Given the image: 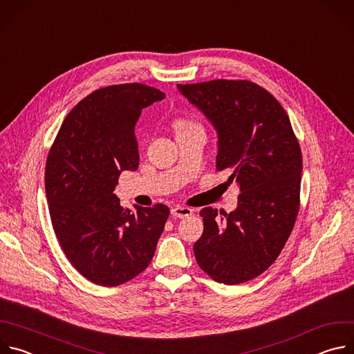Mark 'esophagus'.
<instances>
[{"label": "esophagus", "mask_w": 354, "mask_h": 354, "mask_svg": "<svg viewBox=\"0 0 354 354\" xmlns=\"http://www.w3.org/2000/svg\"><path fill=\"white\" fill-rule=\"evenodd\" d=\"M171 214L174 217H178V218H185V217H189L193 214V210L189 209V207H185V206H176L171 210Z\"/></svg>", "instance_id": "esophagus-1"}]
</instances>
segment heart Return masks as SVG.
I'll list each match as a JSON object with an SVG mask.
<instances>
[{"instance_id": "1", "label": "heart", "mask_w": 354, "mask_h": 354, "mask_svg": "<svg viewBox=\"0 0 354 354\" xmlns=\"http://www.w3.org/2000/svg\"><path fill=\"white\" fill-rule=\"evenodd\" d=\"M174 129L176 131V134H180V133H186V131H190V130H194V129H201V126L190 119H185V118H178L174 120Z\"/></svg>"}]
</instances>
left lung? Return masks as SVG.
I'll return each mask as SVG.
<instances>
[{
    "label": "left lung",
    "instance_id": "8db88e82",
    "mask_svg": "<svg viewBox=\"0 0 354 354\" xmlns=\"http://www.w3.org/2000/svg\"><path fill=\"white\" fill-rule=\"evenodd\" d=\"M218 133L217 171L239 185L234 212L206 207L203 234L193 245L200 269L239 284L262 274L284 248L299 210L302 154L279 100L248 80L178 84Z\"/></svg>",
    "mask_w": 354,
    "mask_h": 354
}]
</instances>
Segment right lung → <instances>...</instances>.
Segmentation results:
<instances>
[{
	"label": "right lung",
	"mask_w": 354,
	"mask_h": 354,
	"mask_svg": "<svg viewBox=\"0 0 354 354\" xmlns=\"http://www.w3.org/2000/svg\"><path fill=\"white\" fill-rule=\"evenodd\" d=\"M164 97L138 82L99 88L73 108L50 147V220L70 263L95 284L116 287L144 272L168 220L165 205L131 213L113 194L120 174L138 168L141 111Z\"/></svg>",
	"instance_id": "1"
}]
</instances>
